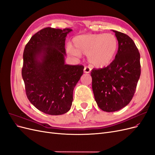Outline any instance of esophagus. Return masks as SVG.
Segmentation results:
<instances>
[{
	"label": "esophagus",
	"mask_w": 155,
	"mask_h": 155,
	"mask_svg": "<svg viewBox=\"0 0 155 155\" xmlns=\"http://www.w3.org/2000/svg\"><path fill=\"white\" fill-rule=\"evenodd\" d=\"M91 71V68L90 67H85L84 68V72L85 73H90Z\"/></svg>",
	"instance_id": "34e87169"
}]
</instances>
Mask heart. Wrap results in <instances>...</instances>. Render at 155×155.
Returning <instances> with one entry per match:
<instances>
[{
    "label": "heart",
    "mask_w": 155,
    "mask_h": 155,
    "mask_svg": "<svg viewBox=\"0 0 155 155\" xmlns=\"http://www.w3.org/2000/svg\"><path fill=\"white\" fill-rule=\"evenodd\" d=\"M72 47L67 46L70 55H87L88 60L97 68L106 67L114 60L118 49V41L112 34H88L72 39Z\"/></svg>",
    "instance_id": "heart-1"
}]
</instances>
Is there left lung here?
Returning <instances> with one entry per match:
<instances>
[{
  "mask_svg": "<svg viewBox=\"0 0 155 155\" xmlns=\"http://www.w3.org/2000/svg\"><path fill=\"white\" fill-rule=\"evenodd\" d=\"M118 41L115 59L109 66L91 70L92 87L100 109L114 112L132 100L141 74L140 55L133 39L124 33L113 30Z\"/></svg>",
  "mask_w": 155,
  "mask_h": 155,
  "instance_id": "1",
  "label": "left lung"
}]
</instances>
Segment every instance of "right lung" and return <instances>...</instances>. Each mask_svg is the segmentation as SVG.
<instances>
[{
  "mask_svg": "<svg viewBox=\"0 0 155 155\" xmlns=\"http://www.w3.org/2000/svg\"><path fill=\"white\" fill-rule=\"evenodd\" d=\"M72 30L45 28L33 35L23 53L22 77L28 99L50 115L67 112L83 65L64 64L65 39Z\"/></svg>",
  "mask_w": 155,
  "mask_h": 155,
  "instance_id": "obj_1",
  "label": "right lung"
}]
</instances>
